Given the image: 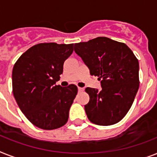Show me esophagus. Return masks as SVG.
<instances>
[{
  "label": "esophagus",
  "instance_id": "34e87169",
  "mask_svg": "<svg viewBox=\"0 0 157 157\" xmlns=\"http://www.w3.org/2000/svg\"><path fill=\"white\" fill-rule=\"evenodd\" d=\"M78 90L79 91V92H82V91H83L84 88L83 87H78Z\"/></svg>",
  "mask_w": 157,
  "mask_h": 157
}]
</instances>
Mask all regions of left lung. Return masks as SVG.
Segmentation results:
<instances>
[{
    "label": "left lung",
    "instance_id": "8db88e82",
    "mask_svg": "<svg viewBox=\"0 0 157 157\" xmlns=\"http://www.w3.org/2000/svg\"><path fill=\"white\" fill-rule=\"evenodd\" d=\"M75 51L98 76L102 89L86 87L90 100L85 111L90 122L117 124L132 107L140 86L139 62L126 44L106 37L75 44Z\"/></svg>",
    "mask_w": 157,
    "mask_h": 157
}]
</instances>
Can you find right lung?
<instances>
[{
    "instance_id": "add662e5",
    "label": "right lung",
    "mask_w": 157,
    "mask_h": 157,
    "mask_svg": "<svg viewBox=\"0 0 157 157\" xmlns=\"http://www.w3.org/2000/svg\"><path fill=\"white\" fill-rule=\"evenodd\" d=\"M74 44L39 43L21 55L12 74L13 93L21 111L34 126L57 129L67 124L78 87L55 85Z\"/></svg>"
}]
</instances>
